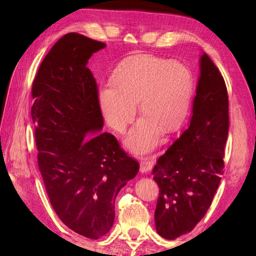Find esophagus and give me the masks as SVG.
<instances>
[{
  "mask_svg": "<svg viewBox=\"0 0 256 256\" xmlns=\"http://www.w3.org/2000/svg\"><path fill=\"white\" fill-rule=\"evenodd\" d=\"M154 166V160L153 157H145V158H142L140 164V172H150L152 168Z\"/></svg>",
  "mask_w": 256,
  "mask_h": 256,
  "instance_id": "esophagus-1",
  "label": "esophagus"
}]
</instances>
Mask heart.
<instances>
[{"label":"heart","mask_w":256,"mask_h":256,"mask_svg":"<svg viewBox=\"0 0 256 256\" xmlns=\"http://www.w3.org/2000/svg\"><path fill=\"white\" fill-rule=\"evenodd\" d=\"M192 74L179 62L155 57L135 58L116 70L111 84L98 90L102 116L114 131L122 132L133 118L136 103L142 118L124 143L135 154H145L158 143L162 130L172 132L186 116L192 92Z\"/></svg>","instance_id":"obj_1"}]
</instances>
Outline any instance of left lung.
Returning <instances> with one entry per match:
<instances>
[{
  "mask_svg": "<svg viewBox=\"0 0 256 256\" xmlns=\"http://www.w3.org/2000/svg\"><path fill=\"white\" fill-rule=\"evenodd\" d=\"M188 128L158 157L153 179L160 187L155 226L160 236L175 240L204 218L224 175L229 131V100L224 79L206 52Z\"/></svg>",
  "mask_w": 256,
  "mask_h": 256,
  "instance_id": "1",
  "label": "left lung"
}]
</instances>
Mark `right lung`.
Masks as SVG:
<instances>
[{
	"label": "right lung",
	"mask_w": 256,
	"mask_h": 256,
	"mask_svg": "<svg viewBox=\"0 0 256 256\" xmlns=\"http://www.w3.org/2000/svg\"><path fill=\"white\" fill-rule=\"evenodd\" d=\"M106 46L68 32L44 58L32 88L38 166L50 204L69 229L94 240L112 228L116 196L140 170L112 134L102 133L86 64Z\"/></svg>",
	"instance_id": "obj_1"
}]
</instances>
